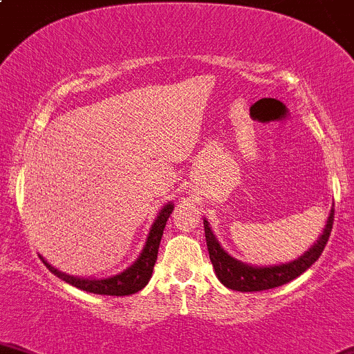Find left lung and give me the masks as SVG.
Returning <instances> with one entry per match:
<instances>
[{"mask_svg":"<svg viewBox=\"0 0 354 354\" xmlns=\"http://www.w3.org/2000/svg\"><path fill=\"white\" fill-rule=\"evenodd\" d=\"M333 223L334 209H330L324 233L319 236L317 243H313L304 256H300L291 262H286V264L266 266V268L249 266L245 262H240L232 256H228L223 250V247L220 245V242L216 240L214 233L211 232L207 220H204V235H206L207 252H209L211 264H213L218 279L225 286L235 291H264L286 285L291 279L304 274L313 262L320 257L322 250L326 249L330 230H333Z\"/></svg>","mask_w":354,"mask_h":354,"instance_id":"left-lung-1","label":"left lung"}]
</instances>
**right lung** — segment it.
Listing matches in <instances>:
<instances>
[{
  "mask_svg": "<svg viewBox=\"0 0 354 354\" xmlns=\"http://www.w3.org/2000/svg\"><path fill=\"white\" fill-rule=\"evenodd\" d=\"M174 209V204L169 203L162 207V211L158 213V216L155 218L151 225V230L148 233L147 243L143 247V252L141 256L134 261L133 266L126 269V271L119 272V274L111 276V278L104 279H90V278H78V276H69L66 272L57 271L56 268L49 264L46 259H42V262L46 264V268L50 272L61 278L63 281L69 283V285L80 288L83 291H88V293L95 295H111V297H126V295H133L136 291L143 290L147 286V283L150 281L153 268H155L156 256H158V247L160 240H162L163 230H165L167 220H169L170 213Z\"/></svg>",
  "mask_w": 354,
  "mask_h": 354,
  "instance_id": "add662e5",
  "label": "right lung"
}]
</instances>
